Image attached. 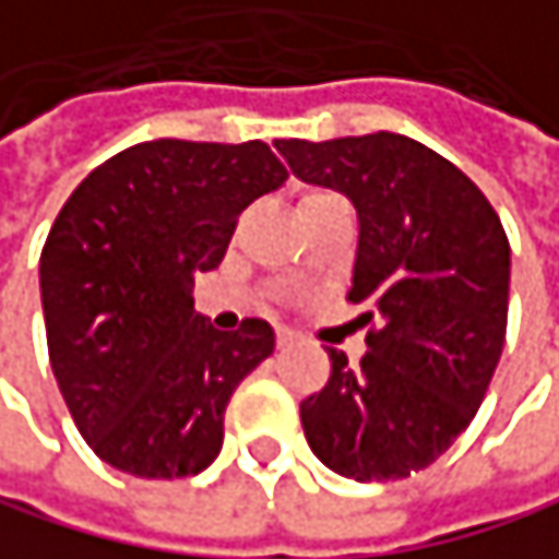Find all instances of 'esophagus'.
Here are the masks:
<instances>
[{
  "mask_svg": "<svg viewBox=\"0 0 559 559\" xmlns=\"http://www.w3.org/2000/svg\"><path fill=\"white\" fill-rule=\"evenodd\" d=\"M274 341H277V350H285V347H292V344H295V334H292V331H277V337H274Z\"/></svg>",
  "mask_w": 559,
  "mask_h": 559,
  "instance_id": "34e87169",
  "label": "esophagus"
}]
</instances>
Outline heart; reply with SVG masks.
I'll return each instance as SVG.
<instances>
[{"mask_svg": "<svg viewBox=\"0 0 559 559\" xmlns=\"http://www.w3.org/2000/svg\"><path fill=\"white\" fill-rule=\"evenodd\" d=\"M321 195H334V192H311V195H305V202H308V199H321Z\"/></svg>", "mask_w": 559, "mask_h": 559, "instance_id": "heart-1", "label": "heart"}]
</instances>
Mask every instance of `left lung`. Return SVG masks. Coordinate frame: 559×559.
Instances as JSON below:
<instances>
[{"instance_id": "8db88e82", "label": "left lung", "mask_w": 559, "mask_h": 559, "mask_svg": "<svg viewBox=\"0 0 559 559\" xmlns=\"http://www.w3.org/2000/svg\"><path fill=\"white\" fill-rule=\"evenodd\" d=\"M274 146L360 215L347 301L364 308L370 350L360 367L328 350L331 380L301 403L308 445L344 478H409L449 452L491 386L508 334L504 225L455 163L409 136Z\"/></svg>"}]
</instances>
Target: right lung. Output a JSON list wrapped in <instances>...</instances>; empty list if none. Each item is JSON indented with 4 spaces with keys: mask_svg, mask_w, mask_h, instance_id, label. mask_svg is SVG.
<instances>
[{
    "mask_svg": "<svg viewBox=\"0 0 559 559\" xmlns=\"http://www.w3.org/2000/svg\"><path fill=\"white\" fill-rule=\"evenodd\" d=\"M288 169L267 143L150 140L68 195L41 248L48 360L64 406L107 465L186 478L222 449L235 386L274 350L267 321L215 331L192 311L241 209Z\"/></svg>",
    "mask_w": 559,
    "mask_h": 559,
    "instance_id": "1",
    "label": "right lung"
}]
</instances>
